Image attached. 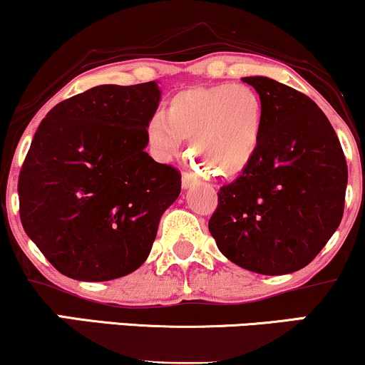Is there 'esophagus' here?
Masks as SVG:
<instances>
[{"instance_id":"34e87169","label":"esophagus","mask_w":365,"mask_h":365,"mask_svg":"<svg viewBox=\"0 0 365 365\" xmlns=\"http://www.w3.org/2000/svg\"><path fill=\"white\" fill-rule=\"evenodd\" d=\"M199 182H200V178L197 177L195 173H190V171H183V175H182V187L183 188L194 187Z\"/></svg>"}]
</instances>
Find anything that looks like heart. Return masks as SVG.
I'll return each instance as SVG.
<instances>
[{
    "label": "heart",
    "mask_w": 365,
    "mask_h": 365,
    "mask_svg": "<svg viewBox=\"0 0 365 365\" xmlns=\"http://www.w3.org/2000/svg\"><path fill=\"white\" fill-rule=\"evenodd\" d=\"M262 123L261 99L250 87H190L171 96L165 116L145 123V139L161 159L175 158L183 139H192V153L221 177H235L257 153Z\"/></svg>",
    "instance_id": "obj_1"
}]
</instances>
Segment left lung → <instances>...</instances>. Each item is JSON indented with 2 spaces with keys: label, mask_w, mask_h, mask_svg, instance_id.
Masks as SVG:
<instances>
[{
  "label": "left lung",
  "mask_w": 365,
  "mask_h": 365,
  "mask_svg": "<svg viewBox=\"0 0 365 365\" xmlns=\"http://www.w3.org/2000/svg\"><path fill=\"white\" fill-rule=\"evenodd\" d=\"M244 82L261 98V144L240 177L217 192L209 232L237 266L288 274L307 266L340 226L349 168L311 98L267 77Z\"/></svg>",
  "instance_id": "left-lung-1"
}]
</instances>
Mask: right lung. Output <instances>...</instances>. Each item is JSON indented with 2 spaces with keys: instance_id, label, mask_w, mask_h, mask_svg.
Instances as JSON below:
<instances>
[{
  "instance_id": "add662e5",
  "label": "right lung",
  "mask_w": 365,
  "mask_h": 365,
  "mask_svg": "<svg viewBox=\"0 0 365 365\" xmlns=\"http://www.w3.org/2000/svg\"><path fill=\"white\" fill-rule=\"evenodd\" d=\"M156 82L98 86L41 121L20 170V220L61 274L108 282L144 264L182 175L145 153Z\"/></svg>"
}]
</instances>
